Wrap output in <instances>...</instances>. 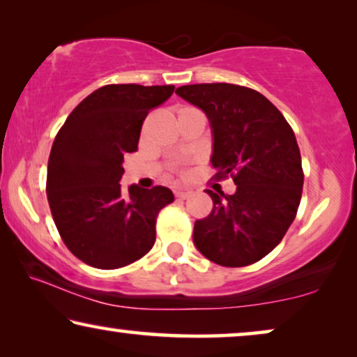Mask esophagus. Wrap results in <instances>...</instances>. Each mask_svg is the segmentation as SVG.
I'll return each instance as SVG.
<instances>
[{
	"label": "esophagus",
	"mask_w": 357,
	"mask_h": 357,
	"mask_svg": "<svg viewBox=\"0 0 357 357\" xmlns=\"http://www.w3.org/2000/svg\"><path fill=\"white\" fill-rule=\"evenodd\" d=\"M190 197V192H184V190H179V192H176V199L178 200H185Z\"/></svg>",
	"instance_id": "34e87169"
}]
</instances>
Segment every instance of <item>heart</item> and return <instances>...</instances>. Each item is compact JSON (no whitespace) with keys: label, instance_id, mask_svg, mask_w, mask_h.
<instances>
[{"label":"heart","instance_id":"obj_1","mask_svg":"<svg viewBox=\"0 0 357 357\" xmlns=\"http://www.w3.org/2000/svg\"><path fill=\"white\" fill-rule=\"evenodd\" d=\"M184 174H185L184 172H181V176H184Z\"/></svg>","mask_w":357,"mask_h":357}]
</instances>
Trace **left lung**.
Segmentation results:
<instances>
[{
	"mask_svg": "<svg viewBox=\"0 0 357 357\" xmlns=\"http://www.w3.org/2000/svg\"><path fill=\"white\" fill-rule=\"evenodd\" d=\"M176 93L208 116L213 178L236 184L233 195L207 189L213 208L194 225L195 248L223 267L259 262L283 239L303 195L293 129L268 98L243 85H183Z\"/></svg>",
	"mask_w": 357,
	"mask_h": 357,
	"instance_id": "1",
	"label": "left lung"
}]
</instances>
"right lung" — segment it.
<instances>
[{
    "mask_svg": "<svg viewBox=\"0 0 357 357\" xmlns=\"http://www.w3.org/2000/svg\"><path fill=\"white\" fill-rule=\"evenodd\" d=\"M174 85L112 84L85 97L54 137L47 197L66 248L90 267L121 268L155 244L158 212L174 200L168 188L123 194L126 153L137 150L149 112L172 97Z\"/></svg>",
    "mask_w": 357,
    "mask_h": 357,
    "instance_id": "add662e5",
    "label": "right lung"
}]
</instances>
